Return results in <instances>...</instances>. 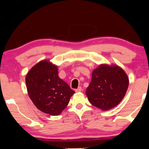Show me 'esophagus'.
<instances>
[{"instance_id": "34e87169", "label": "esophagus", "mask_w": 149, "mask_h": 149, "mask_svg": "<svg viewBox=\"0 0 149 149\" xmlns=\"http://www.w3.org/2000/svg\"><path fill=\"white\" fill-rule=\"evenodd\" d=\"M82 91V88L81 86H79L77 89L75 90V92H79V91Z\"/></svg>"}]
</instances>
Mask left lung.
<instances>
[{"instance_id": "obj_1", "label": "left lung", "mask_w": 149, "mask_h": 149, "mask_svg": "<svg viewBox=\"0 0 149 149\" xmlns=\"http://www.w3.org/2000/svg\"><path fill=\"white\" fill-rule=\"evenodd\" d=\"M128 86L129 78L122 68L102 64L93 71L86 94L93 106L107 111L121 102Z\"/></svg>"}]
</instances>
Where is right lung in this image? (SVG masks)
<instances>
[{
	"label": "right lung",
	"mask_w": 149,
	"mask_h": 149,
	"mask_svg": "<svg viewBox=\"0 0 149 149\" xmlns=\"http://www.w3.org/2000/svg\"><path fill=\"white\" fill-rule=\"evenodd\" d=\"M27 93L38 109L52 116L61 114L75 93L58 76V69L47 60L38 63L26 77Z\"/></svg>",
	"instance_id": "right-lung-1"
}]
</instances>
